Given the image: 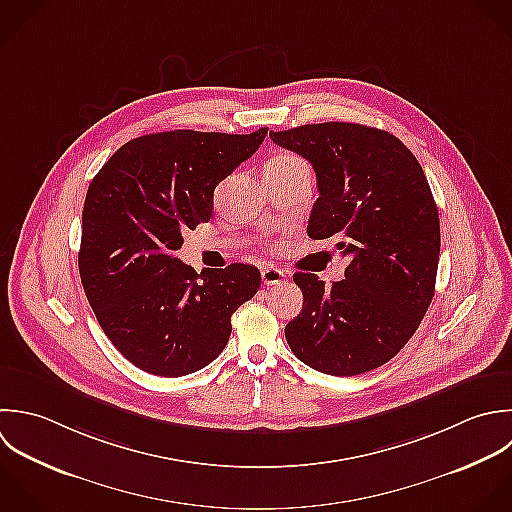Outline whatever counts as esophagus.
Segmentation results:
<instances>
[{"instance_id":"1","label":"esophagus","mask_w":512,"mask_h":512,"mask_svg":"<svg viewBox=\"0 0 512 512\" xmlns=\"http://www.w3.org/2000/svg\"><path fill=\"white\" fill-rule=\"evenodd\" d=\"M261 277H263L265 285H279V283H283L287 279V275L281 269H277V267H265L261 271Z\"/></svg>"}]
</instances>
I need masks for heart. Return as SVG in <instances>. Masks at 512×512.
<instances>
[{"label": "heart", "instance_id": "heart-1", "mask_svg": "<svg viewBox=\"0 0 512 512\" xmlns=\"http://www.w3.org/2000/svg\"><path fill=\"white\" fill-rule=\"evenodd\" d=\"M305 161L293 153H279L267 165H303Z\"/></svg>", "mask_w": 512, "mask_h": 512}]
</instances>
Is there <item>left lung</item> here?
<instances>
[{
  "label": "left lung",
  "mask_w": 512,
  "mask_h": 512,
  "mask_svg": "<svg viewBox=\"0 0 512 512\" xmlns=\"http://www.w3.org/2000/svg\"><path fill=\"white\" fill-rule=\"evenodd\" d=\"M269 135L315 169L309 237H337L349 257L345 279L331 287L315 273L293 275L303 309L285 327L287 343L327 375L373 371L407 345L435 295L441 225L425 171L401 139L359 123Z\"/></svg>",
  "instance_id": "left-lung-1"
}]
</instances>
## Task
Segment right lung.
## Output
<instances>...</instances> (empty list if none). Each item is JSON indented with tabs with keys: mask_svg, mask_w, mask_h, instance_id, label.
<instances>
[{
	"mask_svg": "<svg viewBox=\"0 0 512 512\" xmlns=\"http://www.w3.org/2000/svg\"><path fill=\"white\" fill-rule=\"evenodd\" d=\"M267 135L191 129L119 147L89 183L79 275L115 349L141 371L183 377L225 349L231 315L261 287L253 265L197 273L175 257L183 231L207 223L215 187Z\"/></svg>",
	"mask_w": 512,
	"mask_h": 512,
	"instance_id": "obj_1",
	"label": "right lung"
}]
</instances>
